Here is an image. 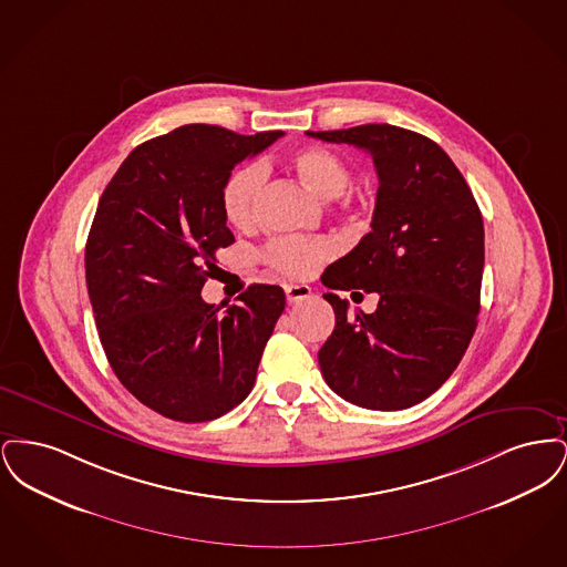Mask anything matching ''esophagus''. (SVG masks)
<instances>
[{"label": "esophagus", "mask_w": 567, "mask_h": 567, "mask_svg": "<svg viewBox=\"0 0 567 567\" xmlns=\"http://www.w3.org/2000/svg\"><path fill=\"white\" fill-rule=\"evenodd\" d=\"M285 293H287V301H289V303H297V301L310 297L312 291H310L308 285H287V287H285Z\"/></svg>", "instance_id": "esophagus-1"}]
</instances>
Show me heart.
I'll list each match as a JSON object with an SVG mask.
<instances>
[{"label": "heart", "mask_w": 567, "mask_h": 567, "mask_svg": "<svg viewBox=\"0 0 567 567\" xmlns=\"http://www.w3.org/2000/svg\"><path fill=\"white\" fill-rule=\"evenodd\" d=\"M289 165L308 189L324 199L340 197L351 185L352 169L349 162L324 146L297 148L289 155ZM264 185L266 172L257 163L240 165L227 176L220 187V208L229 225L238 229H248L255 225ZM331 255L333 244L324 238H276L268 244L264 259L271 270L291 278H308Z\"/></svg>", "instance_id": "heart-1"}]
</instances>
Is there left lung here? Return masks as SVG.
<instances>
[{
  "label": "left lung",
  "mask_w": 567,
  "mask_h": 567,
  "mask_svg": "<svg viewBox=\"0 0 567 567\" xmlns=\"http://www.w3.org/2000/svg\"><path fill=\"white\" fill-rule=\"evenodd\" d=\"M372 155L378 174L372 231L323 274L333 291L378 293L377 312L349 315L324 293L336 327L319 351L324 382L368 410H404L437 391L467 351L481 310L485 227L451 157L395 125L308 132Z\"/></svg>",
  "instance_id": "8db88e82"
}]
</instances>
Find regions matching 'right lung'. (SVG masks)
Here are the masks:
<instances>
[{"label": "right lung", "mask_w": 567, "mask_h": 567, "mask_svg": "<svg viewBox=\"0 0 567 567\" xmlns=\"http://www.w3.org/2000/svg\"><path fill=\"white\" fill-rule=\"evenodd\" d=\"M280 135L185 125L135 146L102 193L84 248L95 324L116 378L165 419L213 421L255 384L285 291L250 285L223 310L202 289L234 244L223 183Z\"/></svg>", "instance_id": "1"}]
</instances>
